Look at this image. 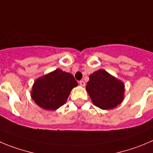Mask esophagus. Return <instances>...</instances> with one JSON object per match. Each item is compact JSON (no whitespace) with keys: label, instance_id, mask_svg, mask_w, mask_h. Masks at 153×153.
<instances>
[{"label":"esophagus","instance_id":"esophagus-1","mask_svg":"<svg viewBox=\"0 0 153 153\" xmlns=\"http://www.w3.org/2000/svg\"><path fill=\"white\" fill-rule=\"evenodd\" d=\"M79 85L82 87H85V82L84 81H79Z\"/></svg>","mask_w":153,"mask_h":153}]
</instances>
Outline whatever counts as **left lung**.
<instances>
[{
  "mask_svg": "<svg viewBox=\"0 0 153 153\" xmlns=\"http://www.w3.org/2000/svg\"><path fill=\"white\" fill-rule=\"evenodd\" d=\"M86 89L92 102L102 109H110L122 102L125 85L122 81L100 69L89 76Z\"/></svg>",
  "mask_w": 153,
  "mask_h": 153,
  "instance_id": "obj_1",
  "label": "left lung"
}]
</instances>
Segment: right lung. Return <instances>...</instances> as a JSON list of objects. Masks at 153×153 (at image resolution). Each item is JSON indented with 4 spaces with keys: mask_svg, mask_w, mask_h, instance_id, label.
Masks as SVG:
<instances>
[{
    "mask_svg": "<svg viewBox=\"0 0 153 153\" xmlns=\"http://www.w3.org/2000/svg\"><path fill=\"white\" fill-rule=\"evenodd\" d=\"M77 85L72 74L56 69L35 81L31 98L43 109L55 110L64 105L72 89Z\"/></svg>",
    "mask_w": 153,
    "mask_h": 153,
    "instance_id": "right-lung-1",
    "label": "right lung"
}]
</instances>
